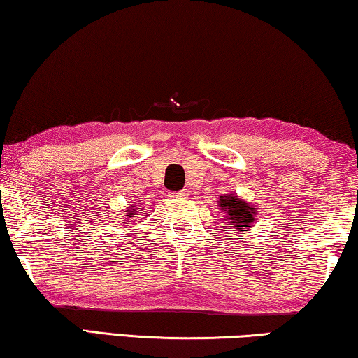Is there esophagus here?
<instances>
[{"instance_id": "obj_1", "label": "esophagus", "mask_w": 358, "mask_h": 358, "mask_svg": "<svg viewBox=\"0 0 358 358\" xmlns=\"http://www.w3.org/2000/svg\"><path fill=\"white\" fill-rule=\"evenodd\" d=\"M187 196H189V194L185 190L176 192V194H174V199H178V200H184V199H187Z\"/></svg>"}]
</instances>
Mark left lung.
<instances>
[{
	"instance_id": "left-lung-1",
	"label": "left lung",
	"mask_w": 358,
	"mask_h": 358,
	"mask_svg": "<svg viewBox=\"0 0 358 358\" xmlns=\"http://www.w3.org/2000/svg\"><path fill=\"white\" fill-rule=\"evenodd\" d=\"M221 211L226 216V222L229 226V229L237 231V234H245V231L255 224V220L258 216V210L252 203H248L241 196L236 195V192H231L224 196H220L217 201Z\"/></svg>"
}]
</instances>
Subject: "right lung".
<instances>
[{
    "label": "right lung",
    "mask_w": 358,
    "mask_h": 358,
    "mask_svg": "<svg viewBox=\"0 0 358 358\" xmlns=\"http://www.w3.org/2000/svg\"><path fill=\"white\" fill-rule=\"evenodd\" d=\"M134 203H136V201H134ZM138 211H141V208H138V205H127V210H126V221L127 220H131V217H137V213ZM126 224H129V222H126Z\"/></svg>",
    "instance_id": "obj_1"
}]
</instances>
